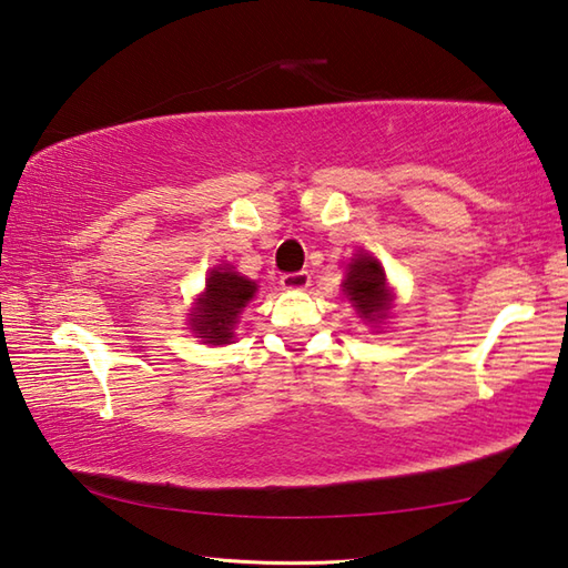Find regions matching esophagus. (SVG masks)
Instances as JSON below:
<instances>
[{"label": "esophagus", "mask_w": 568, "mask_h": 568, "mask_svg": "<svg viewBox=\"0 0 568 568\" xmlns=\"http://www.w3.org/2000/svg\"><path fill=\"white\" fill-rule=\"evenodd\" d=\"M312 282L310 272H286L282 274V278H278V284L284 286L286 292H300V290H306Z\"/></svg>", "instance_id": "34e87169"}]
</instances>
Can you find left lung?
<instances>
[{"mask_svg": "<svg viewBox=\"0 0 568 568\" xmlns=\"http://www.w3.org/2000/svg\"><path fill=\"white\" fill-rule=\"evenodd\" d=\"M344 292L354 302L356 312L369 322L384 320L386 310H389L384 268L372 256L359 254L356 258H352L349 272H346Z\"/></svg>", "mask_w": 568, "mask_h": 568, "instance_id": "1", "label": "left lung"}]
</instances>
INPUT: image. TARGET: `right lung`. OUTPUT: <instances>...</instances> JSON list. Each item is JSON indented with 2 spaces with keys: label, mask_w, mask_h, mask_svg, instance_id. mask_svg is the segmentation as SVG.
Returning <instances> with one entry per match:
<instances>
[{
  "label": "right lung",
  "mask_w": 568,
  "mask_h": 568,
  "mask_svg": "<svg viewBox=\"0 0 568 568\" xmlns=\"http://www.w3.org/2000/svg\"><path fill=\"white\" fill-rule=\"evenodd\" d=\"M256 292V284L239 276L229 266H216L206 278V292L199 300L196 312L192 314V326L196 334L209 344H222L232 339V326L236 324L239 312Z\"/></svg>",
  "instance_id": "add662e5"
}]
</instances>
